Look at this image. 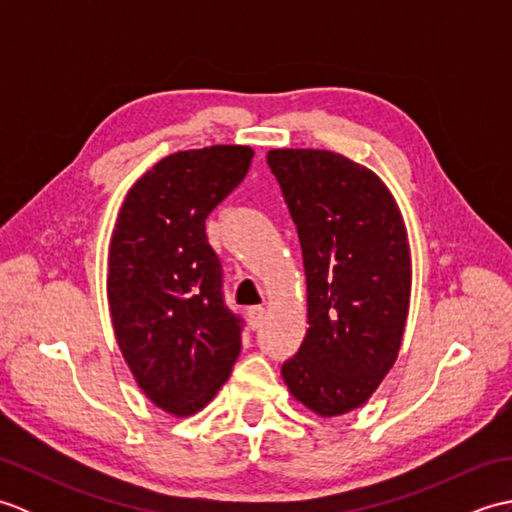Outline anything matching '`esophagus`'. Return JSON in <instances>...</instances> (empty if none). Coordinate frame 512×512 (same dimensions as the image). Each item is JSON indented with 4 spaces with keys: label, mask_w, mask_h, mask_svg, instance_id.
<instances>
[{
    "label": "esophagus",
    "mask_w": 512,
    "mask_h": 512,
    "mask_svg": "<svg viewBox=\"0 0 512 512\" xmlns=\"http://www.w3.org/2000/svg\"><path fill=\"white\" fill-rule=\"evenodd\" d=\"M248 325L253 330H257V328H262V323H264V317H266V310L262 308V306H253V308H248Z\"/></svg>",
    "instance_id": "esophagus-1"
}]
</instances>
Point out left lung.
I'll return each mask as SVG.
<instances>
[{"label": "left lung", "instance_id": "1", "mask_svg": "<svg viewBox=\"0 0 512 512\" xmlns=\"http://www.w3.org/2000/svg\"><path fill=\"white\" fill-rule=\"evenodd\" d=\"M268 167L297 226L308 332L281 365L290 394L323 418L367 402L396 363L411 295L402 215L374 171L325 149H273Z\"/></svg>", "mask_w": 512, "mask_h": 512}]
</instances>
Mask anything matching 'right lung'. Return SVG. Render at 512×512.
Masks as SVG:
<instances>
[{
  "instance_id": "right-lung-1",
  "label": "right lung",
  "mask_w": 512,
  "mask_h": 512,
  "mask_svg": "<svg viewBox=\"0 0 512 512\" xmlns=\"http://www.w3.org/2000/svg\"><path fill=\"white\" fill-rule=\"evenodd\" d=\"M253 149L178 151L151 167L118 213L107 301L118 347L156 407L191 416L231 376L244 321L228 310L204 222L248 173Z\"/></svg>"
}]
</instances>
